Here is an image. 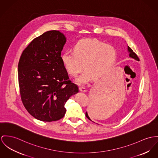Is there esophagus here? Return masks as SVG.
Instances as JSON below:
<instances>
[{
    "label": "esophagus",
    "instance_id": "1",
    "mask_svg": "<svg viewBox=\"0 0 158 158\" xmlns=\"http://www.w3.org/2000/svg\"><path fill=\"white\" fill-rule=\"evenodd\" d=\"M79 90H80L81 91H82V92H86V88H85V87L82 86H79Z\"/></svg>",
    "mask_w": 158,
    "mask_h": 158
}]
</instances>
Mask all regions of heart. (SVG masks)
Masks as SVG:
<instances>
[{"label": "heart", "mask_w": 158, "mask_h": 158, "mask_svg": "<svg viewBox=\"0 0 158 158\" xmlns=\"http://www.w3.org/2000/svg\"><path fill=\"white\" fill-rule=\"evenodd\" d=\"M117 58L115 48L96 39H83L74 46V52H64L61 60L67 72L73 76L86 70L76 81L85 84L94 77L99 79L108 72Z\"/></svg>", "instance_id": "b5f03b06"}]
</instances>
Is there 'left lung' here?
I'll return each instance as SVG.
<instances>
[{
    "mask_svg": "<svg viewBox=\"0 0 158 158\" xmlns=\"http://www.w3.org/2000/svg\"><path fill=\"white\" fill-rule=\"evenodd\" d=\"M127 50L129 52V56L134 58L137 61H139V58L136 54L133 52L132 49L129 46L127 47ZM102 105V100L99 96L98 93L94 94L93 96V99L91 100V102L88 107V112H86L85 115L88 119L92 121L91 119L95 118L99 115Z\"/></svg>",
    "mask_w": 158,
    "mask_h": 158,
    "instance_id": "obj_1",
    "label": "left lung"
}]
</instances>
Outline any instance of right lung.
<instances>
[{
	"label": "right lung",
	"instance_id": "right-lung-1",
	"mask_svg": "<svg viewBox=\"0 0 158 158\" xmlns=\"http://www.w3.org/2000/svg\"><path fill=\"white\" fill-rule=\"evenodd\" d=\"M66 38L49 31L34 38L23 51L18 64L20 93L28 112L37 120L55 122L64 117V106L79 92L61 60Z\"/></svg>",
	"mask_w": 158,
	"mask_h": 158
}]
</instances>
